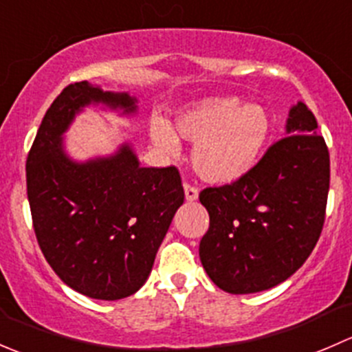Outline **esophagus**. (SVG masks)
I'll use <instances>...</instances> for the list:
<instances>
[{"mask_svg":"<svg viewBox=\"0 0 352 352\" xmlns=\"http://www.w3.org/2000/svg\"><path fill=\"white\" fill-rule=\"evenodd\" d=\"M184 192H186V199L189 202L190 201H196L197 196H199L197 187H194L192 184H186V186H184Z\"/></svg>","mask_w":352,"mask_h":352,"instance_id":"obj_1","label":"esophagus"}]
</instances>
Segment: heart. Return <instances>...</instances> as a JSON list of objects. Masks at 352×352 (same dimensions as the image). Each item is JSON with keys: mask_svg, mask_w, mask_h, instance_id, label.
I'll return each mask as SVG.
<instances>
[{"mask_svg": "<svg viewBox=\"0 0 352 352\" xmlns=\"http://www.w3.org/2000/svg\"><path fill=\"white\" fill-rule=\"evenodd\" d=\"M180 138L194 144L192 165L201 179L232 184L247 175L264 153L272 133V117L258 104H245L235 95H214L192 102L175 117ZM151 140L166 153H175L179 138L163 120H153Z\"/></svg>", "mask_w": 352, "mask_h": 352, "instance_id": "1", "label": "heart"}]
</instances>
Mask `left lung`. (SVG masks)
Instances as JSON below:
<instances>
[{
	"label": "left lung",
	"instance_id": "8db88e82",
	"mask_svg": "<svg viewBox=\"0 0 352 352\" xmlns=\"http://www.w3.org/2000/svg\"><path fill=\"white\" fill-rule=\"evenodd\" d=\"M286 133L242 179L199 194L209 212L199 257L226 293L278 286L320 239L330 182L327 144L301 102L289 110Z\"/></svg>",
	"mask_w": 352,
	"mask_h": 352
}]
</instances>
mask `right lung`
<instances>
[{
  "mask_svg": "<svg viewBox=\"0 0 352 352\" xmlns=\"http://www.w3.org/2000/svg\"><path fill=\"white\" fill-rule=\"evenodd\" d=\"M105 104L136 112V98L88 81L67 85L45 112L27 156V196L38 247L63 283L85 296L120 300L146 283L184 202L177 166H140L129 144L76 163L61 136L78 112Z\"/></svg>",
  "mask_w": 352,
  "mask_h": 352,
  "instance_id": "1",
  "label": "right lung"
}]
</instances>
